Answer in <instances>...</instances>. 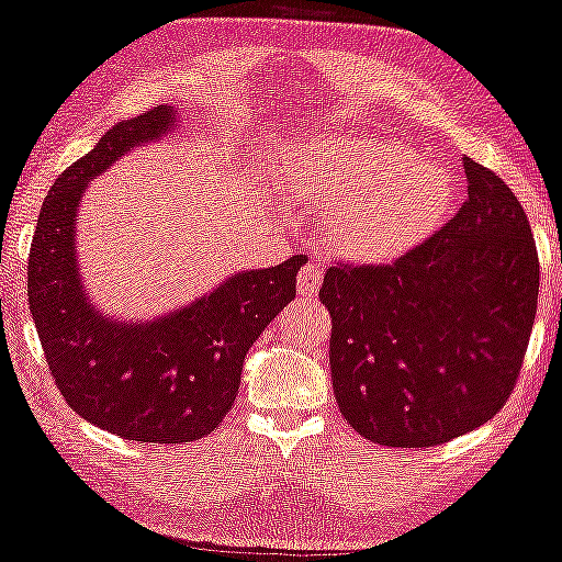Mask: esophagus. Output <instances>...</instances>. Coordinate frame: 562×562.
<instances>
[{
  "label": "esophagus",
  "instance_id": "1",
  "mask_svg": "<svg viewBox=\"0 0 562 562\" xmlns=\"http://www.w3.org/2000/svg\"><path fill=\"white\" fill-rule=\"evenodd\" d=\"M322 272L324 269L319 263H303L299 272V282H295V290H299L301 301H314L316 290L322 285Z\"/></svg>",
  "mask_w": 562,
  "mask_h": 562
}]
</instances>
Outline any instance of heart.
<instances>
[{
  "mask_svg": "<svg viewBox=\"0 0 562 562\" xmlns=\"http://www.w3.org/2000/svg\"><path fill=\"white\" fill-rule=\"evenodd\" d=\"M288 182L329 209L327 238L356 261H384L429 238L452 209V175L387 138L337 135L301 148Z\"/></svg>",
  "mask_w": 562,
  "mask_h": 562,
  "instance_id": "obj_1",
  "label": "heart"
}]
</instances>
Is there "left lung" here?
<instances>
[{"instance_id":"obj_1","label":"left lung","mask_w":562,"mask_h":562,"mask_svg":"<svg viewBox=\"0 0 562 562\" xmlns=\"http://www.w3.org/2000/svg\"><path fill=\"white\" fill-rule=\"evenodd\" d=\"M469 199L390 263H337L319 299L333 316L340 414L390 448H431L508 403L539 295L537 243L516 193L463 157Z\"/></svg>"}]
</instances>
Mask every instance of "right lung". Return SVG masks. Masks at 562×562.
<instances>
[{
	"label": "right lung",
	"mask_w": 562,
	"mask_h": 562,
	"mask_svg": "<svg viewBox=\"0 0 562 562\" xmlns=\"http://www.w3.org/2000/svg\"><path fill=\"white\" fill-rule=\"evenodd\" d=\"M178 127L154 106L114 125L52 186L29 256V303L49 371L86 422L135 442L178 445L212 435L238 395L243 358L295 299L306 256L238 272L204 299L154 322L97 311L80 282L76 214L86 186L131 148Z\"/></svg>",
	"instance_id": "obj_1"
}]
</instances>
